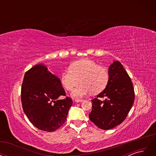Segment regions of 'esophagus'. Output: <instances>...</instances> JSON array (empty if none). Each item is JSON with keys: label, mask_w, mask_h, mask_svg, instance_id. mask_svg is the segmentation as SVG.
Returning a JSON list of instances; mask_svg holds the SVG:
<instances>
[{"label": "esophagus", "mask_w": 156, "mask_h": 156, "mask_svg": "<svg viewBox=\"0 0 156 156\" xmlns=\"http://www.w3.org/2000/svg\"><path fill=\"white\" fill-rule=\"evenodd\" d=\"M83 101V100H82V99H75V101L77 102V103L82 102Z\"/></svg>", "instance_id": "obj_1"}]
</instances>
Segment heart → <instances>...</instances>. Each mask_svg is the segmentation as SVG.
I'll use <instances>...</instances> for the list:
<instances>
[{
  "instance_id": "1",
  "label": "heart",
  "mask_w": 156,
  "mask_h": 156,
  "mask_svg": "<svg viewBox=\"0 0 156 156\" xmlns=\"http://www.w3.org/2000/svg\"><path fill=\"white\" fill-rule=\"evenodd\" d=\"M109 75L107 70L88 59L77 61L71 64L69 69L61 74L60 81L67 90H72L80 83L81 84L72 92L74 98H81L90 92L100 93L108 84Z\"/></svg>"
}]
</instances>
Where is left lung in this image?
<instances>
[{
	"label": "left lung",
	"mask_w": 156,
	"mask_h": 156,
	"mask_svg": "<svg viewBox=\"0 0 156 156\" xmlns=\"http://www.w3.org/2000/svg\"><path fill=\"white\" fill-rule=\"evenodd\" d=\"M109 80L107 87L92 100L89 119L102 129H110L120 124L127 117L135 100L131 79L119 61L108 68ZM100 97L105 100L100 101Z\"/></svg>",
	"instance_id": "1"
}]
</instances>
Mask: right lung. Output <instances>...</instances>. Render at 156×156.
Returning <instances> with one entry per match:
<instances>
[{
  "instance_id": "1",
  "label": "right lung",
  "mask_w": 156,
  "mask_h": 156,
  "mask_svg": "<svg viewBox=\"0 0 156 156\" xmlns=\"http://www.w3.org/2000/svg\"><path fill=\"white\" fill-rule=\"evenodd\" d=\"M66 96L60 79L45 66L37 64L25 73L21 87L23 109L31 123L37 129L51 132L66 120L72 100Z\"/></svg>"
}]
</instances>
